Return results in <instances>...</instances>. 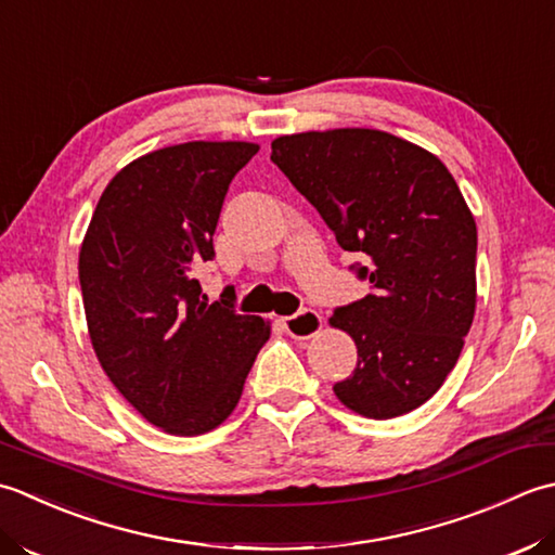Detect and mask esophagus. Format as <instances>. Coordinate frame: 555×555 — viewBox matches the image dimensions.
Returning <instances> with one entry per match:
<instances>
[{"instance_id":"34e87169","label":"esophagus","mask_w":555,"mask_h":555,"mask_svg":"<svg viewBox=\"0 0 555 555\" xmlns=\"http://www.w3.org/2000/svg\"><path fill=\"white\" fill-rule=\"evenodd\" d=\"M282 325H285V331L294 337V340H309V337H313L323 327V319L319 311L304 309L294 315H285V319H282Z\"/></svg>"}]
</instances>
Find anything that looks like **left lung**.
<instances>
[{
  "mask_svg": "<svg viewBox=\"0 0 555 555\" xmlns=\"http://www.w3.org/2000/svg\"><path fill=\"white\" fill-rule=\"evenodd\" d=\"M270 160L345 251L366 256L352 268L371 294L331 315L359 357L337 400L369 420L422 406L455 369L477 309V222L457 182L434 153L378 129L280 135Z\"/></svg>",
  "mask_w": 555,
  "mask_h": 555,
  "instance_id": "obj_1",
  "label": "left lung"
}]
</instances>
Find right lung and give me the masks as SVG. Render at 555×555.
Segmentation results:
<instances>
[{"instance_id": "obj_1", "label": "right lung", "mask_w": 555, "mask_h": 555, "mask_svg": "<svg viewBox=\"0 0 555 555\" xmlns=\"http://www.w3.org/2000/svg\"><path fill=\"white\" fill-rule=\"evenodd\" d=\"M246 141H189L141 155L112 177L78 254L88 335L100 366L145 422L172 436L212 431L234 412L258 349L261 315L208 304L196 268Z\"/></svg>"}]
</instances>
